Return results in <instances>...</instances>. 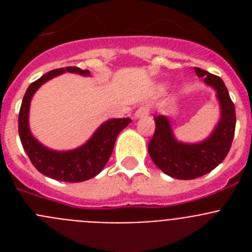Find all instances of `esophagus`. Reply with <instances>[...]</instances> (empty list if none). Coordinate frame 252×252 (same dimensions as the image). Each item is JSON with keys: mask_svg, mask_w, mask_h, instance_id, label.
Wrapping results in <instances>:
<instances>
[{"mask_svg": "<svg viewBox=\"0 0 252 252\" xmlns=\"http://www.w3.org/2000/svg\"><path fill=\"white\" fill-rule=\"evenodd\" d=\"M149 115V107L148 106H141L136 110V112L133 113V117L135 119H141V117H145Z\"/></svg>", "mask_w": 252, "mask_h": 252, "instance_id": "34e87169", "label": "esophagus"}]
</instances>
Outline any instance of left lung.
<instances>
[{"instance_id": "obj_1", "label": "left lung", "mask_w": 252, "mask_h": 252, "mask_svg": "<svg viewBox=\"0 0 252 252\" xmlns=\"http://www.w3.org/2000/svg\"><path fill=\"white\" fill-rule=\"evenodd\" d=\"M207 86L216 91L221 116L207 139L199 142H182L175 139L166 116L155 117V132L149 142V155L154 164L175 179H195L212 171L223 161L232 144L236 127L235 106L223 81L217 75L194 68Z\"/></svg>"}]
</instances>
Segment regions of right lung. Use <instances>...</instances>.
I'll use <instances>...</instances> for the list:
<instances>
[{
  "instance_id": "1",
  "label": "right lung",
  "mask_w": 252,
  "mask_h": 252,
  "mask_svg": "<svg viewBox=\"0 0 252 252\" xmlns=\"http://www.w3.org/2000/svg\"><path fill=\"white\" fill-rule=\"evenodd\" d=\"M90 77V70H83L77 66H66L50 70L31 83L22 99L19 113V135L22 148L28 154L32 165L45 177L51 179L78 183L95 177L102 171L113 151L115 141L119 133L131 122L130 119H111L104 121L92 136L79 148L73 150L58 151L46 148L35 139L29 126L30 103L35 92L40 87L63 73Z\"/></svg>"
}]
</instances>
